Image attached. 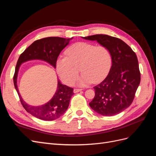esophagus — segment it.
I'll list each match as a JSON object with an SVG mask.
<instances>
[{
  "mask_svg": "<svg viewBox=\"0 0 156 156\" xmlns=\"http://www.w3.org/2000/svg\"><path fill=\"white\" fill-rule=\"evenodd\" d=\"M81 90H82V89L75 88V89L73 90V92H74V93H77V92H80V91H81Z\"/></svg>",
  "mask_w": 156,
  "mask_h": 156,
  "instance_id": "obj_1",
  "label": "esophagus"
}]
</instances>
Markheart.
Here are the masks:
<instances>
[{
	"mask_svg": "<svg viewBox=\"0 0 156 156\" xmlns=\"http://www.w3.org/2000/svg\"><path fill=\"white\" fill-rule=\"evenodd\" d=\"M64 57L56 60V68L61 80L71 86L76 81L79 69L83 73L78 84L84 87L105 78L112 64L111 53L107 47L79 42L66 51Z\"/></svg>",
	"mask_w": 156,
	"mask_h": 156,
	"instance_id": "heart-1",
	"label": "heart"
}]
</instances>
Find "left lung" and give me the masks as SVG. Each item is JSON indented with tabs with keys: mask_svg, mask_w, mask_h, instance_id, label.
Listing matches in <instances>:
<instances>
[{
	"mask_svg": "<svg viewBox=\"0 0 156 156\" xmlns=\"http://www.w3.org/2000/svg\"><path fill=\"white\" fill-rule=\"evenodd\" d=\"M83 39L97 41L109 49L112 66L106 78L94 87L95 96L89 105L98 114L110 116L129 107L140 81L138 59L124 41L105 34H96Z\"/></svg>",
	"mask_w": 156,
	"mask_h": 156,
	"instance_id": "left-lung-1",
	"label": "left lung"
}]
</instances>
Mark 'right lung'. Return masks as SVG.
I'll list each match as a JSON object with an SVG mask.
<instances>
[{
    "label": "right lung",
    "mask_w": 156,
    "mask_h": 156,
    "mask_svg": "<svg viewBox=\"0 0 156 156\" xmlns=\"http://www.w3.org/2000/svg\"><path fill=\"white\" fill-rule=\"evenodd\" d=\"M71 38L48 37L35 41L20 56L13 75L14 87L25 109L30 115L43 120L51 121L58 119L68 108L69 101L73 95V88L64 85L58 80L56 91L51 100L40 106L30 105L23 100L17 87V75L21 64L32 60H41L49 63L55 68L60 52L68 44Z\"/></svg>",
    "instance_id": "add662e5"
}]
</instances>
